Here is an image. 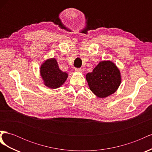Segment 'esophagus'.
I'll return each mask as SVG.
<instances>
[{"label": "esophagus", "mask_w": 152, "mask_h": 152, "mask_svg": "<svg viewBox=\"0 0 152 152\" xmlns=\"http://www.w3.org/2000/svg\"><path fill=\"white\" fill-rule=\"evenodd\" d=\"M75 72H79V73H82V68H75Z\"/></svg>", "instance_id": "34e87169"}]
</instances>
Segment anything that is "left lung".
<instances>
[{"mask_svg": "<svg viewBox=\"0 0 152 152\" xmlns=\"http://www.w3.org/2000/svg\"><path fill=\"white\" fill-rule=\"evenodd\" d=\"M86 80L91 91L99 98H106L115 92L121 83L118 68L110 61H101L92 72L87 73Z\"/></svg>", "mask_w": 152, "mask_h": 152, "instance_id": "left-lung-1", "label": "left lung"}]
</instances>
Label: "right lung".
<instances>
[{
  "label": "right lung",
  "instance_id": "obj_1",
  "mask_svg": "<svg viewBox=\"0 0 152 152\" xmlns=\"http://www.w3.org/2000/svg\"><path fill=\"white\" fill-rule=\"evenodd\" d=\"M40 71L45 86L51 89H56L62 86L68 77L67 73L62 72L59 68L54 58L45 61L41 65Z\"/></svg>",
  "mask_w": 152,
  "mask_h": 152
}]
</instances>
